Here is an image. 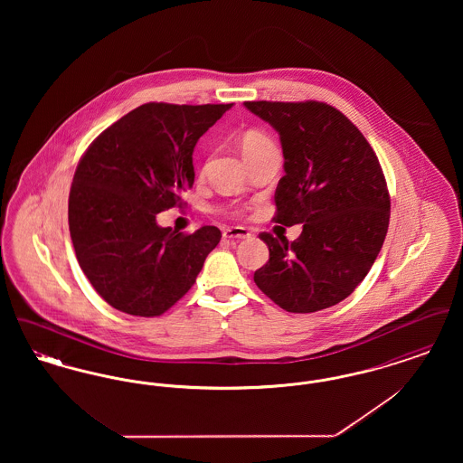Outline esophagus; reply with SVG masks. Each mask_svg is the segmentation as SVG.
Here are the masks:
<instances>
[{
  "label": "esophagus",
  "mask_w": 463,
  "mask_h": 463,
  "mask_svg": "<svg viewBox=\"0 0 463 463\" xmlns=\"http://www.w3.org/2000/svg\"><path fill=\"white\" fill-rule=\"evenodd\" d=\"M251 232L244 227H229L223 231V238L229 241H240V240H248Z\"/></svg>",
  "instance_id": "34e87169"
}]
</instances>
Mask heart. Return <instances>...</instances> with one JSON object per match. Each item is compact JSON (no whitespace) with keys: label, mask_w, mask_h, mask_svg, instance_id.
Listing matches in <instances>:
<instances>
[{"label":"heart","mask_w":463,"mask_h":463,"mask_svg":"<svg viewBox=\"0 0 463 463\" xmlns=\"http://www.w3.org/2000/svg\"><path fill=\"white\" fill-rule=\"evenodd\" d=\"M241 146L242 153L248 157V156L255 155V153L262 151L265 147L272 146V142L265 137L264 133L250 130V132L242 135Z\"/></svg>","instance_id":"b5f03b06"}]
</instances>
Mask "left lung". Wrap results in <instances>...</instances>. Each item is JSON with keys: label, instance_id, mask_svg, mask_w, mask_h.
<instances>
[{"label": "left lung", "instance_id": "obj_1", "mask_svg": "<svg viewBox=\"0 0 463 463\" xmlns=\"http://www.w3.org/2000/svg\"><path fill=\"white\" fill-rule=\"evenodd\" d=\"M279 133L285 176L274 221L302 225L295 241L267 232L269 262L253 279L288 312H316L353 293L374 264L389 229L391 199L363 133L323 102H244Z\"/></svg>", "mask_w": 463, "mask_h": 463}]
</instances>
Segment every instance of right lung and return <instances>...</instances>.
<instances>
[{
    "instance_id": "1",
    "label": "right lung",
    "mask_w": 463,
    "mask_h": 463,
    "mask_svg": "<svg viewBox=\"0 0 463 463\" xmlns=\"http://www.w3.org/2000/svg\"><path fill=\"white\" fill-rule=\"evenodd\" d=\"M232 104H144L100 133L81 157L69 194V231L81 270L114 308L159 316L194 285L221 241L215 225L193 234L156 215L182 204L194 184L199 137Z\"/></svg>"
}]
</instances>
